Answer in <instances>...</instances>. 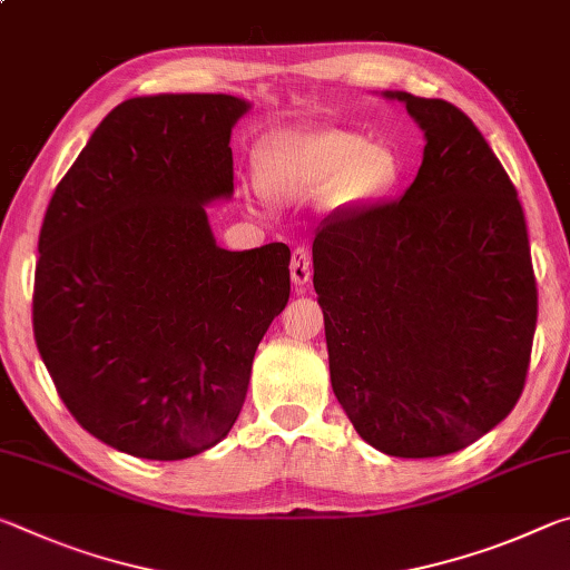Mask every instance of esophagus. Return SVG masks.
Wrapping results in <instances>:
<instances>
[{"label":"esophagus","mask_w":570,"mask_h":570,"mask_svg":"<svg viewBox=\"0 0 570 570\" xmlns=\"http://www.w3.org/2000/svg\"><path fill=\"white\" fill-rule=\"evenodd\" d=\"M292 282L296 288H304L312 282V256L304 248H296L292 254Z\"/></svg>","instance_id":"34e87169"}]
</instances>
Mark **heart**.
Wrapping results in <instances>:
<instances>
[{
	"label": "heart",
	"instance_id": "b5f03b06",
	"mask_svg": "<svg viewBox=\"0 0 570 570\" xmlns=\"http://www.w3.org/2000/svg\"><path fill=\"white\" fill-rule=\"evenodd\" d=\"M256 180L264 196L276 200L330 196L332 204H354L390 190L397 163L360 132L314 128L258 150Z\"/></svg>",
	"mask_w": 570,
	"mask_h": 570
}]
</instances>
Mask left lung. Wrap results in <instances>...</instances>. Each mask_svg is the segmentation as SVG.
Returning a JSON list of instances; mask_svg holds the SVG:
<instances>
[{
  "instance_id": "left-lung-1",
  "label": "left lung",
  "mask_w": 570,
  "mask_h": 570,
  "mask_svg": "<svg viewBox=\"0 0 570 570\" xmlns=\"http://www.w3.org/2000/svg\"><path fill=\"white\" fill-rule=\"evenodd\" d=\"M424 132L394 204L332 218L314 238L332 390L392 458H440L508 417L538 320L518 193L465 112L384 90Z\"/></svg>"
}]
</instances>
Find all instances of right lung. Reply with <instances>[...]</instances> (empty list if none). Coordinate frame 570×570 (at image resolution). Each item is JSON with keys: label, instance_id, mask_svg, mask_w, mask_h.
I'll return each mask as SVG.
<instances>
[{"label": "right lung", "instance_id": "1", "mask_svg": "<svg viewBox=\"0 0 570 570\" xmlns=\"http://www.w3.org/2000/svg\"><path fill=\"white\" fill-rule=\"evenodd\" d=\"M234 95L120 102L47 206L32 324L85 430L142 460L218 445L292 292L284 244L226 250L206 206L234 196Z\"/></svg>", "mask_w": 570, "mask_h": 570}]
</instances>
